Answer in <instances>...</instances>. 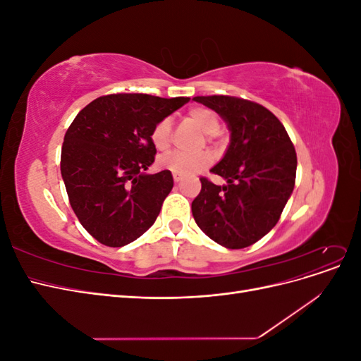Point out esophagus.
I'll return each instance as SVG.
<instances>
[{"mask_svg":"<svg viewBox=\"0 0 361 361\" xmlns=\"http://www.w3.org/2000/svg\"><path fill=\"white\" fill-rule=\"evenodd\" d=\"M182 174H179V173H173V179H174V182H180L182 180Z\"/></svg>","mask_w":361,"mask_h":361,"instance_id":"34e87169","label":"esophagus"}]
</instances>
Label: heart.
<instances>
[{
	"label": "heart",
	"instance_id": "1",
	"mask_svg": "<svg viewBox=\"0 0 361 361\" xmlns=\"http://www.w3.org/2000/svg\"><path fill=\"white\" fill-rule=\"evenodd\" d=\"M188 122L197 126L203 134L212 138L220 133V118L206 106H192L185 114ZM152 141L158 150H167L171 141V122L169 118H162L152 129ZM212 162V155L209 152H200V154H185V152H170L167 155H162L158 159L159 167L170 170L173 173H179L182 176L197 173L206 169Z\"/></svg>",
	"mask_w": 361,
	"mask_h": 361
}]
</instances>
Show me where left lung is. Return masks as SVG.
<instances>
[{"mask_svg": "<svg viewBox=\"0 0 361 361\" xmlns=\"http://www.w3.org/2000/svg\"><path fill=\"white\" fill-rule=\"evenodd\" d=\"M192 101L223 117L231 130L223 159L211 169L227 180L202 178L192 216L212 241L245 248L280 220L297 174V154L280 120L265 106L235 96H195Z\"/></svg>", "mask_w": 361, "mask_h": 361, "instance_id": "obj_1", "label": "left lung"}]
</instances>
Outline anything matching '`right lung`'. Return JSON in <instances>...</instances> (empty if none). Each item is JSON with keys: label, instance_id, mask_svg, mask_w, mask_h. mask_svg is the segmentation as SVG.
Returning a JSON list of instances; mask_svg holds the SVG:
<instances>
[{"label": "right lung", "instance_id": "add662e5", "mask_svg": "<svg viewBox=\"0 0 361 361\" xmlns=\"http://www.w3.org/2000/svg\"><path fill=\"white\" fill-rule=\"evenodd\" d=\"M188 101L106 94L73 118L61 147V178L75 215L96 241L123 247L155 223L173 176L145 173L157 154L152 129Z\"/></svg>", "mask_w": 361, "mask_h": 361}]
</instances>
